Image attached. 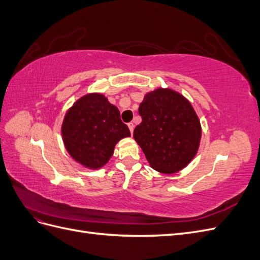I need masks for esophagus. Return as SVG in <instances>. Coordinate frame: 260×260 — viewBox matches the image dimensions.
<instances>
[{
    "instance_id": "34e87169",
    "label": "esophagus",
    "mask_w": 260,
    "mask_h": 260,
    "mask_svg": "<svg viewBox=\"0 0 260 260\" xmlns=\"http://www.w3.org/2000/svg\"><path fill=\"white\" fill-rule=\"evenodd\" d=\"M128 127H129V130H130V132H131V135H132L133 130H135V124H133L132 122H129V123H128Z\"/></svg>"
}]
</instances>
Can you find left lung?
Wrapping results in <instances>:
<instances>
[{"label": "left lung", "instance_id": "1", "mask_svg": "<svg viewBox=\"0 0 260 260\" xmlns=\"http://www.w3.org/2000/svg\"><path fill=\"white\" fill-rule=\"evenodd\" d=\"M142 121L133 137L151 167L162 174L183 169L198 152L201 123L190 102L170 89L147 93L140 104Z\"/></svg>", "mask_w": 260, "mask_h": 260}]
</instances>
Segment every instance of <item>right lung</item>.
<instances>
[{
    "label": "right lung",
    "mask_w": 260,
    "mask_h": 260,
    "mask_svg": "<svg viewBox=\"0 0 260 260\" xmlns=\"http://www.w3.org/2000/svg\"><path fill=\"white\" fill-rule=\"evenodd\" d=\"M66 149L83 166L98 169L109 160L116 143L130 137L118 108L102 94H86L67 112L61 125Z\"/></svg>",
    "instance_id": "1"
}]
</instances>
